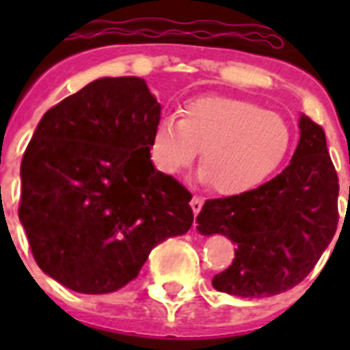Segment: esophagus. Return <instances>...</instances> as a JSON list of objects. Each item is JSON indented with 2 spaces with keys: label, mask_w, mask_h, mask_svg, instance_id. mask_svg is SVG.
<instances>
[{
  "label": "esophagus",
  "mask_w": 350,
  "mask_h": 350,
  "mask_svg": "<svg viewBox=\"0 0 350 350\" xmlns=\"http://www.w3.org/2000/svg\"><path fill=\"white\" fill-rule=\"evenodd\" d=\"M203 202H205V200H203L202 196H194L193 200H191V208H193L194 215H198V213H200V210H202V206H203Z\"/></svg>",
  "instance_id": "esophagus-1"
}]
</instances>
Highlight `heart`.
Returning <instances> with one entry per match:
<instances>
[{"instance_id": "heart-1", "label": "heart", "mask_w": 350, "mask_h": 350, "mask_svg": "<svg viewBox=\"0 0 350 350\" xmlns=\"http://www.w3.org/2000/svg\"><path fill=\"white\" fill-rule=\"evenodd\" d=\"M161 117L150 135V159L163 175L189 168L200 150L202 178L222 196L249 193L279 168L291 147L286 120L252 101L200 96Z\"/></svg>"}]
</instances>
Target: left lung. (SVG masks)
<instances>
[{
	"label": "left lung",
	"instance_id": "left-lung-1",
	"mask_svg": "<svg viewBox=\"0 0 350 350\" xmlns=\"http://www.w3.org/2000/svg\"><path fill=\"white\" fill-rule=\"evenodd\" d=\"M196 222L205 237L237 245L230 268L212 280L221 293L267 298L301 282L338 224V177L323 128L301 113L289 166L258 189L205 202Z\"/></svg>",
	"mask_w": 350,
	"mask_h": 350
}]
</instances>
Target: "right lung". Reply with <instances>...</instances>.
Segmentation results:
<instances>
[{
  "label": "right lung",
  "mask_w": 350,
  "mask_h": 350,
  "mask_svg": "<svg viewBox=\"0 0 350 350\" xmlns=\"http://www.w3.org/2000/svg\"><path fill=\"white\" fill-rule=\"evenodd\" d=\"M161 105L138 77H105L45 112L21 163L18 219L43 273L83 295L138 275L150 250L193 226L191 193L157 172Z\"/></svg>",
  "instance_id": "right-lung-1"
}]
</instances>
